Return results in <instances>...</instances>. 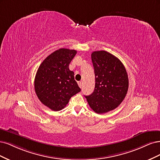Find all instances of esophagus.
I'll use <instances>...</instances> for the list:
<instances>
[{
	"label": "esophagus",
	"instance_id": "1",
	"mask_svg": "<svg viewBox=\"0 0 160 160\" xmlns=\"http://www.w3.org/2000/svg\"><path fill=\"white\" fill-rule=\"evenodd\" d=\"M78 86H79V87L80 88H82V82H78Z\"/></svg>",
	"mask_w": 160,
	"mask_h": 160
}]
</instances>
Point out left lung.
Returning a JSON list of instances; mask_svg holds the SVG:
<instances>
[{"label": "left lung", "instance_id": "1", "mask_svg": "<svg viewBox=\"0 0 160 160\" xmlns=\"http://www.w3.org/2000/svg\"><path fill=\"white\" fill-rule=\"evenodd\" d=\"M94 68L95 88L85 96L90 107L98 114L114 110L125 98L128 90V76L122 62L104 50L91 54Z\"/></svg>", "mask_w": 160, "mask_h": 160}]
</instances>
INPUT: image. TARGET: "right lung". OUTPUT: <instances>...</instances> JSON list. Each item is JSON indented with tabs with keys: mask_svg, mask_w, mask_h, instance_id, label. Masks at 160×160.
<instances>
[{
	"mask_svg": "<svg viewBox=\"0 0 160 160\" xmlns=\"http://www.w3.org/2000/svg\"><path fill=\"white\" fill-rule=\"evenodd\" d=\"M77 51L60 48L47 56L37 70L34 90L40 101L54 111L64 108L72 96L80 92L69 64Z\"/></svg>",
	"mask_w": 160,
	"mask_h": 160,
	"instance_id": "add662e5",
	"label": "right lung"
}]
</instances>
